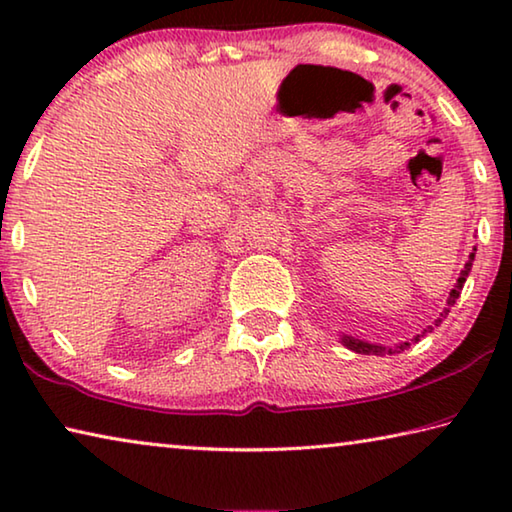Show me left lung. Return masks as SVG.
I'll return each instance as SVG.
<instances>
[{
	"instance_id": "8db88e82",
	"label": "left lung",
	"mask_w": 512,
	"mask_h": 512,
	"mask_svg": "<svg viewBox=\"0 0 512 512\" xmlns=\"http://www.w3.org/2000/svg\"><path fill=\"white\" fill-rule=\"evenodd\" d=\"M476 250V248H474ZM472 262H474V253L470 255V259H467V264H465V268H463V273H461V277H458L456 280V287L452 289V293H449V300H447V307L443 309V314H440V318L436 320V325L440 323V320L443 318H447V314H449V309L454 307V302H456V298L461 296V291H463V284H465V277L470 275V271H472ZM433 327H429V329H424L422 334H418L415 336V341H420V336H424L427 332H431ZM343 343L348 345L350 350H354V352H359V354H395V352H400V350H404L406 345H411V343H402V345H397V348H381V345H372V343H363V341H359V339H352V336H343Z\"/></svg>"
}]
</instances>
